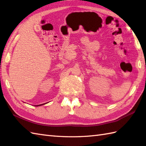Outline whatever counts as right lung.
Wrapping results in <instances>:
<instances>
[{
    "instance_id": "right-lung-1",
    "label": "right lung",
    "mask_w": 146,
    "mask_h": 146,
    "mask_svg": "<svg viewBox=\"0 0 146 146\" xmlns=\"http://www.w3.org/2000/svg\"><path fill=\"white\" fill-rule=\"evenodd\" d=\"M43 104H41V105H36V106H41V105H42Z\"/></svg>"
}]
</instances>
